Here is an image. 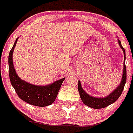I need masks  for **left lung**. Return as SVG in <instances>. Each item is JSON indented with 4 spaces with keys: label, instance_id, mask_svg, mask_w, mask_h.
<instances>
[{
    "label": "left lung",
    "instance_id": "obj_1",
    "mask_svg": "<svg viewBox=\"0 0 133 133\" xmlns=\"http://www.w3.org/2000/svg\"><path fill=\"white\" fill-rule=\"evenodd\" d=\"M118 44H119L121 49L123 50V53H124V63H123V77H122L121 81V83L118 84L115 90L112 92H110L109 95L104 97H95L92 96H90V95L87 94L83 90L81 86V81H78V90L80 94V97H81L82 101L83 102L84 104L87 106L89 107L90 108L95 109H99L105 108L110 104H112L115 103L117 99L120 97L121 95L122 94L123 89H124V85L126 83L127 81V69L126 66H125V50L124 48L122 46L121 43L118 39Z\"/></svg>",
    "mask_w": 133,
    "mask_h": 133
}]
</instances>
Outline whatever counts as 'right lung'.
I'll use <instances>...</instances> for the list:
<instances>
[{
    "label": "right lung",
    "instance_id": "right-lung-1",
    "mask_svg": "<svg viewBox=\"0 0 133 133\" xmlns=\"http://www.w3.org/2000/svg\"><path fill=\"white\" fill-rule=\"evenodd\" d=\"M18 38H16L9 56V72L10 83L19 98L26 103L37 107L49 106L55 102L65 78L43 86L30 84L21 79L16 73L12 61V54Z\"/></svg>",
    "mask_w": 133,
    "mask_h": 133
}]
</instances>
